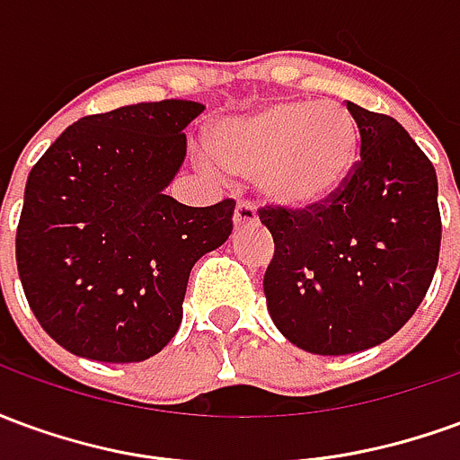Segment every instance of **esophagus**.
I'll use <instances>...</instances> for the list:
<instances>
[{
	"instance_id": "obj_1",
	"label": "esophagus",
	"mask_w": 460,
	"mask_h": 460,
	"mask_svg": "<svg viewBox=\"0 0 460 460\" xmlns=\"http://www.w3.org/2000/svg\"><path fill=\"white\" fill-rule=\"evenodd\" d=\"M259 221V214L251 204H239L236 211H234V226L236 229H243V226H253Z\"/></svg>"
}]
</instances>
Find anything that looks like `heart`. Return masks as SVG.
Masks as SVG:
<instances>
[{"label": "heart", "mask_w": 460, "mask_h": 460, "mask_svg": "<svg viewBox=\"0 0 460 460\" xmlns=\"http://www.w3.org/2000/svg\"><path fill=\"white\" fill-rule=\"evenodd\" d=\"M197 160L211 174L253 180L270 207L315 211L345 190L359 160V128L340 103L276 101L211 125L209 152Z\"/></svg>", "instance_id": "heart-1"}]
</instances>
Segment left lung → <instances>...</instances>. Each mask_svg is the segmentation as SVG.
I'll list each match as a JSON object with an SVG mask.
<instances>
[{
  "mask_svg": "<svg viewBox=\"0 0 460 460\" xmlns=\"http://www.w3.org/2000/svg\"><path fill=\"white\" fill-rule=\"evenodd\" d=\"M359 162L315 211L263 209L276 253L263 293L280 335L313 355H352L404 328L434 279L438 181L411 135L355 103Z\"/></svg>",
  "mask_w": 460,
  "mask_h": 460,
  "instance_id": "obj_1",
  "label": "left lung"
}]
</instances>
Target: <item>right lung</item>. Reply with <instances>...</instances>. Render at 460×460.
<instances>
[{"mask_svg":"<svg viewBox=\"0 0 460 460\" xmlns=\"http://www.w3.org/2000/svg\"><path fill=\"white\" fill-rule=\"evenodd\" d=\"M197 101L88 115L29 172L16 266L41 328L95 362H142L181 323L194 263L231 236L234 201L167 197L187 157Z\"/></svg>","mask_w":460,"mask_h":460,"instance_id":"right-lung-1","label":"right lung"}]
</instances>
